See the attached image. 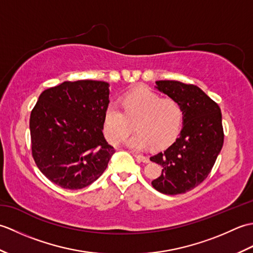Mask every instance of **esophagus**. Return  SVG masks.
Listing matches in <instances>:
<instances>
[{
  "mask_svg": "<svg viewBox=\"0 0 253 253\" xmlns=\"http://www.w3.org/2000/svg\"><path fill=\"white\" fill-rule=\"evenodd\" d=\"M133 157L136 158V160L138 162H143V163H149V159L147 157H144V155L141 154H133Z\"/></svg>",
  "mask_w": 253,
  "mask_h": 253,
  "instance_id": "esophagus-1",
  "label": "esophagus"
}]
</instances>
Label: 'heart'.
<instances>
[{
    "mask_svg": "<svg viewBox=\"0 0 253 253\" xmlns=\"http://www.w3.org/2000/svg\"><path fill=\"white\" fill-rule=\"evenodd\" d=\"M122 107L111 102L104 112V132L117 143L127 137L135 124V135L126 140L132 150L141 151L153 146L160 149L173 142L184 123V110L178 101L162 99L148 89L133 91L124 96Z\"/></svg>",
    "mask_w": 253,
    "mask_h": 253,
    "instance_id": "b5f03b06",
    "label": "heart"
}]
</instances>
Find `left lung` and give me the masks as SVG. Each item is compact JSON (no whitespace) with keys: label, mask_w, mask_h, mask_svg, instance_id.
Instances as JSON below:
<instances>
[{"label":"left lung","mask_w":253,"mask_h":253,"mask_svg":"<svg viewBox=\"0 0 253 253\" xmlns=\"http://www.w3.org/2000/svg\"><path fill=\"white\" fill-rule=\"evenodd\" d=\"M155 88L178 101L184 123L176 141L150 158L163 168L152 186L164 195H179L197 187L211 171L224 142L219 106L195 84L159 80Z\"/></svg>","instance_id":"left-lung-1"}]
</instances>
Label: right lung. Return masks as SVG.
I'll return each instance as SVG.
<instances>
[{
    "instance_id": "add662e5",
    "label": "right lung",
    "mask_w": 253,
    "mask_h": 253,
    "mask_svg": "<svg viewBox=\"0 0 253 253\" xmlns=\"http://www.w3.org/2000/svg\"><path fill=\"white\" fill-rule=\"evenodd\" d=\"M110 84L64 82L44 90L30 115L32 157L47 179L82 189L103 174L115 150L103 135Z\"/></svg>"
}]
</instances>
